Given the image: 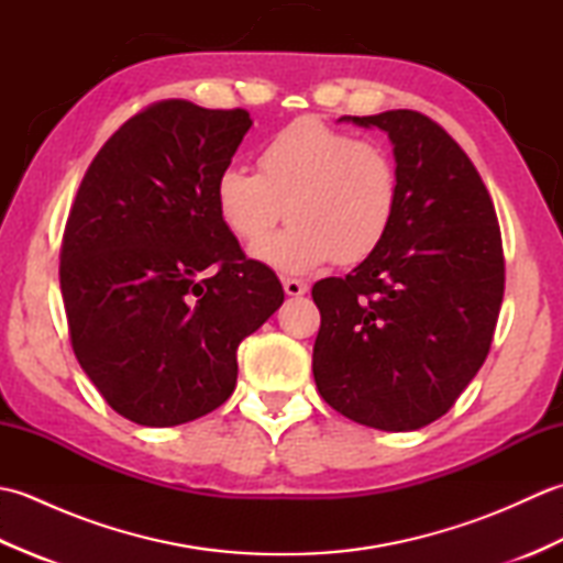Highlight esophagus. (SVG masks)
<instances>
[{
    "label": "esophagus",
    "instance_id": "obj_1",
    "mask_svg": "<svg viewBox=\"0 0 563 563\" xmlns=\"http://www.w3.org/2000/svg\"><path fill=\"white\" fill-rule=\"evenodd\" d=\"M283 290H285V295H290V297H302L309 288H307V283H305V280H297V278H283Z\"/></svg>",
    "mask_w": 563,
    "mask_h": 563
}]
</instances>
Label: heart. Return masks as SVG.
Listing matches in <instances>:
<instances>
[{"label": "heart", "instance_id": "1", "mask_svg": "<svg viewBox=\"0 0 563 563\" xmlns=\"http://www.w3.org/2000/svg\"><path fill=\"white\" fill-rule=\"evenodd\" d=\"M399 198L387 147L317 118L278 130L258 152V174L227 166L214 181V208L239 242L256 244L285 214L292 220L254 249L261 263L288 275L373 256L397 220Z\"/></svg>", "mask_w": 563, "mask_h": 563}]
</instances>
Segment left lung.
Instances as JSON below:
<instances>
[{
  "label": "left lung",
  "mask_w": 563,
  "mask_h": 563,
  "mask_svg": "<svg viewBox=\"0 0 563 563\" xmlns=\"http://www.w3.org/2000/svg\"><path fill=\"white\" fill-rule=\"evenodd\" d=\"M339 123L387 133L401 198L373 256L314 283V382L355 423L418 430L450 411L492 349L506 283L496 210L470 157L423 113Z\"/></svg>",
  "instance_id": "left-lung-1"
}]
</instances>
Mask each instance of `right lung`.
Returning <instances> with one entry per match:
<instances>
[{
    "mask_svg": "<svg viewBox=\"0 0 563 563\" xmlns=\"http://www.w3.org/2000/svg\"><path fill=\"white\" fill-rule=\"evenodd\" d=\"M246 111L159 101L106 142L69 210L59 290L71 349L128 421L166 428L230 399L236 349L285 300L214 208Z\"/></svg>",
    "mask_w": 563,
    "mask_h": 563,
    "instance_id": "1",
    "label": "right lung"
}]
</instances>
